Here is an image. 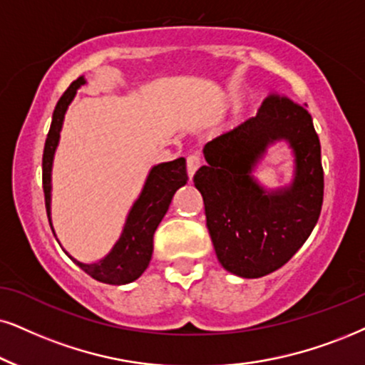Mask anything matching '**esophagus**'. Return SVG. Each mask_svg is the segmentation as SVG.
Listing matches in <instances>:
<instances>
[{
  "label": "esophagus",
  "instance_id": "34e87169",
  "mask_svg": "<svg viewBox=\"0 0 365 365\" xmlns=\"http://www.w3.org/2000/svg\"><path fill=\"white\" fill-rule=\"evenodd\" d=\"M200 163H202V158H200V155H198V153H192V155L187 156V172H188V177L192 178L193 175H195L198 167H200Z\"/></svg>",
  "mask_w": 365,
  "mask_h": 365
}]
</instances>
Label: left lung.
Segmentation results:
<instances>
[{
	"label": "left lung",
	"instance_id": "left-lung-1",
	"mask_svg": "<svg viewBox=\"0 0 365 365\" xmlns=\"http://www.w3.org/2000/svg\"><path fill=\"white\" fill-rule=\"evenodd\" d=\"M286 139L297 177L288 189L266 192L250 173L267 144ZM207 165L193 183L204 197L217 259L241 278H261L286 264L315 227L324 204L320 140L307 108L281 94L204 148Z\"/></svg>",
	"mask_w": 365,
	"mask_h": 365
}]
</instances>
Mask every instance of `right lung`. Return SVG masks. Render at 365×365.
Returning <instances> with one entry per match:
<instances>
[{
	"label": "right lung",
	"instance_id": "right-lung-1",
	"mask_svg": "<svg viewBox=\"0 0 365 365\" xmlns=\"http://www.w3.org/2000/svg\"><path fill=\"white\" fill-rule=\"evenodd\" d=\"M82 84H86V81L84 77H79L68 86V89L58 99L53 110L47 141H45L43 160H41V168H43L41 170V182H43L45 207H47L50 227H52V220H50V188H52L50 173H52L53 153L58 145L60 129H62L66 110ZM187 180L185 158L156 165L151 168L148 178H146L140 198L129 210L121 237L104 259L92 262V264H84V262L73 259L67 251L66 255H68V257L81 269H84L87 274L101 281V283L126 284L138 279L143 274V271L148 267L151 255H153L155 230L167 214L175 192L182 185H185Z\"/></svg>",
	"mask_w": 365,
	"mask_h": 365
}]
</instances>
